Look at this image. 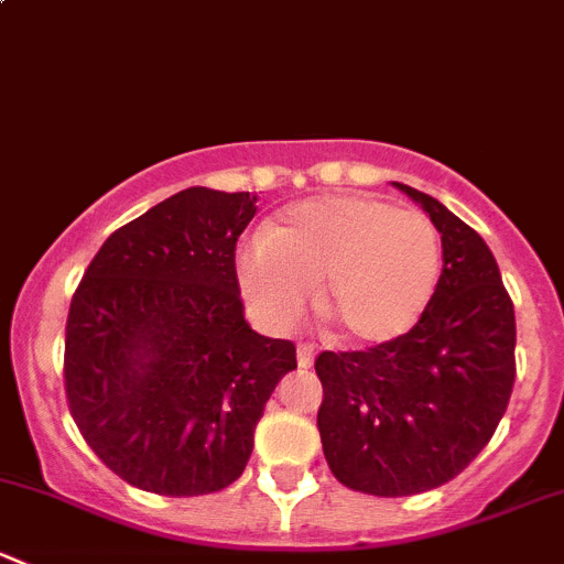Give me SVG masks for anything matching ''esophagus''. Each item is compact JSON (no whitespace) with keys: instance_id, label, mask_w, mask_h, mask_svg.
I'll use <instances>...</instances> for the list:
<instances>
[{"instance_id":"obj_1","label":"esophagus","mask_w":564,"mask_h":564,"mask_svg":"<svg viewBox=\"0 0 564 564\" xmlns=\"http://www.w3.org/2000/svg\"><path fill=\"white\" fill-rule=\"evenodd\" d=\"M314 355H316L314 344H297V362H300V368H311V366H314Z\"/></svg>"}]
</instances>
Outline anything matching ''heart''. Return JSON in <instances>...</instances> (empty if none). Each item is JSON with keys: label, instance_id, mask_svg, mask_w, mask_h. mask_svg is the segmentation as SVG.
I'll return each instance as SVG.
<instances>
[{"label": "heart", "instance_id": "heart-1", "mask_svg": "<svg viewBox=\"0 0 564 564\" xmlns=\"http://www.w3.org/2000/svg\"><path fill=\"white\" fill-rule=\"evenodd\" d=\"M442 275L431 218L373 196H316L281 209L264 237L237 250V278L253 314L292 329L316 311L349 344H384L417 324Z\"/></svg>", "mask_w": 564, "mask_h": 564}]
</instances>
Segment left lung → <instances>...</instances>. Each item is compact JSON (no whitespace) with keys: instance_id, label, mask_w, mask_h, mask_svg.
<instances>
[{"instance_id":"8db88e82","label":"left lung","mask_w":564,"mask_h":564,"mask_svg":"<svg viewBox=\"0 0 564 564\" xmlns=\"http://www.w3.org/2000/svg\"><path fill=\"white\" fill-rule=\"evenodd\" d=\"M442 235V275L409 333L322 351V451L351 491L409 497L445 486L497 431L516 382V314L494 253L429 193L395 182Z\"/></svg>"}]
</instances>
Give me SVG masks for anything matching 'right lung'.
<instances>
[{
  "label": "right lung",
  "instance_id": "1",
  "mask_svg": "<svg viewBox=\"0 0 564 564\" xmlns=\"http://www.w3.org/2000/svg\"><path fill=\"white\" fill-rule=\"evenodd\" d=\"M256 193L187 187L113 231L70 300L65 395L113 475L161 497L231 486L292 340L242 316L237 240Z\"/></svg>",
  "mask_w": 564,
  "mask_h": 564
}]
</instances>
